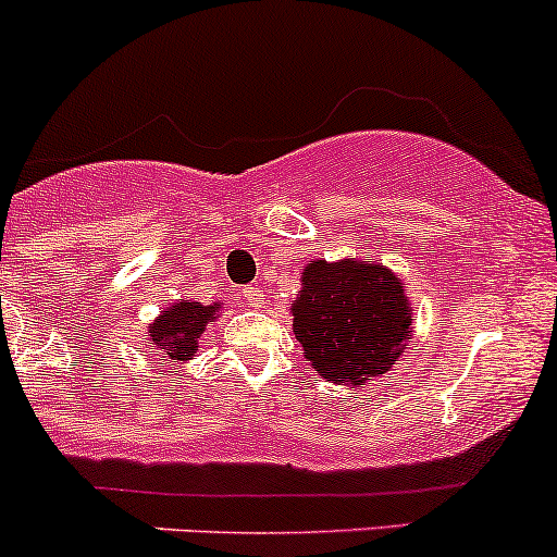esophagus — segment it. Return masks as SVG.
<instances>
[{
	"instance_id": "34e87169",
	"label": "esophagus",
	"mask_w": 557,
	"mask_h": 557,
	"mask_svg": "<svg viewBox=\"0 0 557 557\" xmlns=\"http://www.w3.org/2000/svg\"><path fill=\"white\" fill-rule=\"evenodd\" d=\"M236 297L242 299V302H247L249 308H260L262 305V292L258 289V286H239V292H236Z\"/></svg>"
}]
</instances>
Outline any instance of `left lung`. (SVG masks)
Wrapping results in <instances>:
<instances>
[{"label": "left lung", "instance_id": "1", "mask_svg": "<svg viewBox=\"0 0 557 557\" xmlns=\"http://www.w3.org/2000/svg\"><path fill=\"white\" fill-rule=\"evenodd\" d=\"M305 358L331 384L358 386L386 373L413 329L403 284L373 260H310L292 302Z\"/></svg>", "mask_w": 557, "mask_h": 557}]
</instances>
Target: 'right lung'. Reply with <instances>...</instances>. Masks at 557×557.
<instances>
[{"mask_svg": "<svg viewBox=\"0 0 557 557\" xmlns=\"http://www.w3.org/2000/svg\"><path fill=\"white\" fill-rule=\"evenodd\" d=\"M221 310V302L199 305L191 299H181L165 308L158 315V321L149 323V342L147 345L171 362H184L195 358L199 336L212 318Z\"/></svg>", "mask_w": 557, "mask_h": 557, "instance_id": "right-lung-1", "label": "right lung"}]
</instances>
